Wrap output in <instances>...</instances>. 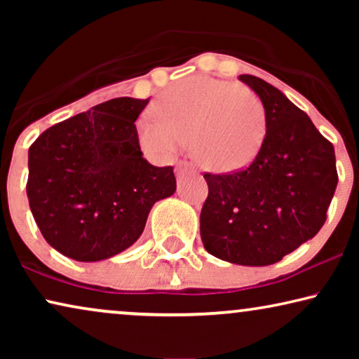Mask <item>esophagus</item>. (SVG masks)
Returning a JSON list of instances; mask_svg holds the SVG:
<instances>
[{"label": "esophagus", "mask_w": 359, "mask_h": 359, "mask_svg": "<svg viewBox=\"0 0 359 359\" xmlns=\"http://www.w3.org/2000/svg\"><path fill=\"white\" fill-rule=\"evenodd\" d=\"M191 168H193V165H191L189 161H186V160H181L180 163L176 165V168H175V170H176V175H178V176H183V175L186 173V171L191 170Z\"/></svg>", "instance_id": "esophagus-1"}]
</instances>
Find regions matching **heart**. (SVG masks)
Wrapping results in <instances>:
<instances>
[{
  "instance_id": "1",
  "label": "heart",
  "mask_w": 359,
  "mask_h": 359,
  "mask_svg": "<svg viewBox=\"0 0 359 359\" xmlns=\"http://www.w3.org/2000/svg\"><path fill=\"white\" fill-rule=\"evenodd\" d=\"M156 121L137 127L140 145L171 158L183 144L209 171L230 173L257 158L266 137V112L252 90L235 83L193 76L171 86L151 106Z\"/></svg>"
}]
</instances>
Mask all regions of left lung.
<instances>
[{"instance_id": "8db88e82", "label": "left lung", "mask_w": 359, "mask_h": 359, "mask_svg": "<svg viewBox=\"0 0 359 359\" xmlns=\"http://www.w3.org/2000/svg\"><path fill=\"white\" fill-rule=\"evenodd\" d=\"M238 78L263 102L266 137L245 168L204 173L209 194L201 210V238L215 258L266 266L325 224L338 183L335 150L278 88L253 75Z\"/></svg>"}]
</instances>
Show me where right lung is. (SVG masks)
<instances>
[{
    "instance_id": "obj_1",
    "label": "right lung",
    "mask_w": 359,
    "mask_h": 359,
    "mask_svg": "<svg viewBox=\"0 0 359 359\" xmlns=\"http://www.w3.org/2000/svg\"><path fill=\"white\" fill-rule=\"evenodd\" d=\"M149 100L116 97L42 132L29 149L27 199L43 238L76 262L137 242L156 201L176 191L173 166L142 156L135 121Z\"/></svg>"
}]
</instances>
